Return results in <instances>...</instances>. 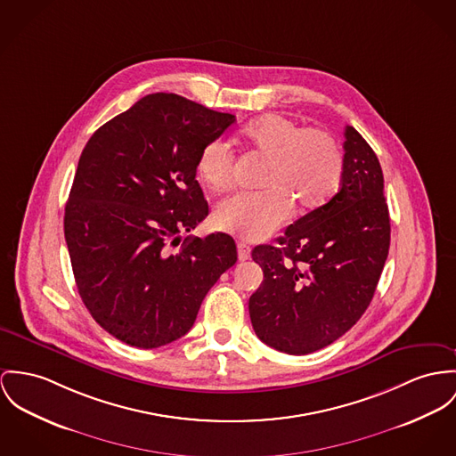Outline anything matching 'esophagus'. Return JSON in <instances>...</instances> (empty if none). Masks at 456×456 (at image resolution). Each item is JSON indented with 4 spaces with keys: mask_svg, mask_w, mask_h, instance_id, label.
Wrapping results in <instances>:
<instances>
[{
    "mask_svg": "<svg viewBox=\"0 0 456 456\" xmlns=\"http://www.w3.org/2000/svg\"><path fill=\"white\" fill-rule=\"evenodd\" d=\"M238 256L241 262H246L251 258V253H249V248L246 245H238Z\"/></svg>",
    "mask_w": 456,
    "mask_h": 456,
    "instance_id": "obj_1",
    "label": "esophagus"
}]
</instances>
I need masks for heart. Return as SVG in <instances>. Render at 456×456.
Listing matches in <instances>:
<instances>
[{
	"label": "heart",
	"instance_id": "b5f03b06",
	"mask_svg": "<svg viewBox=\"0 0 456 456\" xmlns=\"http://www.w3.org/2000/svg\"><path fill=\"white\" fill-rule=\"evenodd\" d=\"M248 143L269 159L260 192H240L215 211V224L246 241H262L282 227L291 208L311 211L322 207L340 187L344 156L324 130L304 128L282 114H265L243 130ZM198 175L215 192L232 183L234 152L224 139L208 142L198 158Z\"/></svg>",
	"mask_w": 456,
	"mask_h": 456
}]
</instances>
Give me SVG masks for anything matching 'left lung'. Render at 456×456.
Wrapping results in <instances>:
<instances>
[{"label": "left lung", "instance_id": "8db88e82", "mask_svg": "<svg viewBox=\"0 0 456 456\" xmlns=\"http://www.w3.org/2000/svg\"><path fill=\"white\" fill-rule=\"evenodd\" d=\"M338 192L293 222L278 245L251 251L264 281L249 297L256 337L276 351H319L368 309L390 245L384 174L361 134L346 126Z\"/></svg>", "mask_w": 456, "mask_h": 456}]
</instances>
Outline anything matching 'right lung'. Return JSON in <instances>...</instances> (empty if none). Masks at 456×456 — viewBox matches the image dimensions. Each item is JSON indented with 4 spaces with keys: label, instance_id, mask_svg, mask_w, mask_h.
I'll return each instance as SVG.
<instances>
[{
    "label": "right lung",
    "instance_id": "right-lung-1",
    "mask_svg": "<svg viewBox=\"0 0 456 456\" xmlns=\"http://www.w3.org/2000/svg\"><path fill=\"white\" fill-rule=\"evenodd\" d=\"M236 116L152 94L86 142L64 215L79 297L118 340L156 349L183 337L203 298L238 260L229 234L187 236L208 215L201 149Z\"/></svg>",
    "mask_w": 456,
    "mask_h": 456
}]
</instances>
